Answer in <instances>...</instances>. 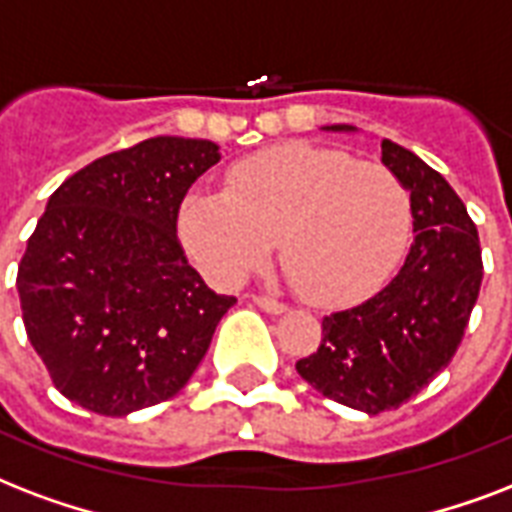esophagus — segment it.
Instances as JSON below:
<instances>
[{"instance_id": "34e87169", "label": "esophagus", "mask_w": 512, "mask_h": 512, "mask_svg": "<svg viewBox=\"0 0 512 512\" xmlns=\"http://www.w3.org/2000/svg\"><path fill=\"white\" fill-rule=\"evenodd\" d=\"M256 304H259L261 310L269 312V315H283L285 312V304L283 301H277V299H269V296H256Z\"/></svg>"}]
</instances>
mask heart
<instances>
[{
  "instance_id": "1",
  "label": "heart",
  "mask_w": 512,
  "mask_h": 512,
  "mask_svg": "<svg viewBox=\"0 0 512 512\" xmlns=\"http://www.w3.org/2000/svg\"><path fill=\"white\" fill-rule=\"evenodd\" d=\"M227 189H192L176 219L186 256L221 288L259 269L280 235L299 291L342 307L374 293L406 248L408 192L379 162L291 141L235 162Z\"/></svg>"
}]
</instances>
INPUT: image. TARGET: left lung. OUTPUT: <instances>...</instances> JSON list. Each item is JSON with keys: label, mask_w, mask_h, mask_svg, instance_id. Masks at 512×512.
I'll list each match as a JSON object with an SVG mask.
<instances>
[{"label": "left lung", "mask_w": 512, "mask_h": 512, "mask_svg": "<svg viewBox=\"0 0 512 512\" xmlns=\"http://www.w3.org/2000/svg\"><path fill=\"white\" fill-rule=\"evenodd\" d=\"M328 133H355L326 125ZM382 162L406 186L414 240L400 272L352 310L323 318V342L296 371L326 398L368 417L417 395L449 366L481 291V243L449 181L403 146Z\"/></svg>", "instance_id": "obj_1"}]
</instances>
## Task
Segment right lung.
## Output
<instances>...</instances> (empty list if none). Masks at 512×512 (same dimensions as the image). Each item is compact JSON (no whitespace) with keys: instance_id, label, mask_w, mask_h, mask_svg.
I'll use <instances>...</instances> for the list:
<instances>
[{"instance_id":"right-lung-1","label":"right lung","mask_w":512,"mask_h":512,"mask_svg":"<svg viewBox=\"0 0 512 512\" xmlns=\"http://www.w3.org/2000/svg\"><path fill=\"white\" fill-rule=\"evenodd\" d=\"M219 160L213 141L157 136L50 194L15 285L31 347L77 406L128 417L173 398L205 358L237 299L189 267L176 219Z\"/></svg>"}]
</instances>
